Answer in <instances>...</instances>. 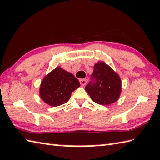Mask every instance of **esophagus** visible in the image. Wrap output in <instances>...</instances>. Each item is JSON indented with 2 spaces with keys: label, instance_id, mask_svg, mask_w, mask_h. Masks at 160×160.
Instances as JSON below:
<instances>
[{
  "label": "esophagus",
  "instance_id": "obj_1",
  "mask_svg": "<svg viewBox=\"0 0 160 160\" xmlns=\"http://www.w3.org/2000/svg\"><path fill=\"white\" fill-rule=\"evenodd\" d=\"M80 82L82 86H85L88 82V80L87 79H80Z\"/></svg>",
  "mask_w": 160,
  "mask_h": 160
}]
</instances>
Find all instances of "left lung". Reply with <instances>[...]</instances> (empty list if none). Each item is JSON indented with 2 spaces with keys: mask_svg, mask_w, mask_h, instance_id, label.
<instances>
[{
  "mask_svg": "<svg viewBox=\"0 0 160 160\" xmlns=\"http://www.w3.org/2000/svg\"><path fill=\"white\" fill-rule=\"evenodd\" d=\"M85 90L95 102L102 105H110L120 98L121 79L109 65L99 61L94 66L91 81L86 85Z\"/></svg>",
  "mask_w": 160,
  "mask_h": 160,
  "instance_id": "8db88e82",
  "label": "left lung"
}]
</instances>
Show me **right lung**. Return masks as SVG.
Returning <instances> with one entry per match:
<instances>
[{
  "label": "right lung",
  "instance_id": "1",
  "mask_svg": "<svg viewBox=\"0 0 160 160\" xmlns=\"http://www.w3.org/2000/svg\"><path fill=\"white\" fill-rule=\"evenodd\" d=\"M80 86V82L74 75L57 67L42 80L40 87V96L48 105L57 107L67 102L71 93Z\"/></svg>",
  "mask_w": 160,
  "mask_h": 160
}]
</instances>
